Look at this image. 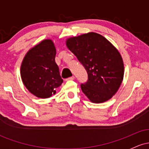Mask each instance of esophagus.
<instances>
[{"label":"esophagus","instance_id":"esophagus-1","mask_svg":"<svg viewBox=\"0 0 149 149\" xmlns=\"http://www.w3.org/2000/svg\"><path fill=\"white\" fill-rule=\"evenodd\" d=\"M75 77L74 76H71V77H69V78H68L67 79H66V80H74Z\"/></svg>","mask_w":149,"mask_h":149}]
</instances>
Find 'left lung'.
I'll use <instances>...</instances> for the list:
<instances>
[{
    "label": "left lung",
    "mask_w": 149,
    "mask_h": 149,
    "mask_svg": "<svg viewBox=\"0 0 149 149\" xmlns=\"http://www.w3.org/2000/svg\"><path fill=\"white\" fill-rule=\"evenodd\" d=\"M66 43L88 73L87 82L80 85L83 93L93 103L110 100L123 79V61L118 50L94 32L69 38Z\"/></svg>",
    "instance_id": "1"
}]
</instances>
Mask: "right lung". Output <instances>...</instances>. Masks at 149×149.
<instances>
[{
  "instance_id": "1",
  "label": "right lung",
  "mask_w": 149,
  "mask_h": 149,
  "mask_svg": "<svg viewBox=\"0 0 149 149\" xmlns=\"http://www.w3.org/2000/svg\"><path fill=\"white\" fill-rule=\"evenodd\" d=\"M55 55L54 42L45 39L30 49L22 61V82L27 90L38 98L50 97L63 83Z\"/></svg>"
}]
</instances>
